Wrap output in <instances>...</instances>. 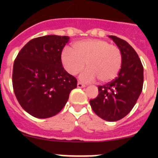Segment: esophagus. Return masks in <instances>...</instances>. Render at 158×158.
I'll return each mask as SVG.
<instances>
[{
  "instance_id": "34e87169",
  "label": "esophagus",
  "mask_w": 158,
  "mask_h": 158,
  "mask_svg": "<svg viewBox=\"0 0 158 158\" xmlns=\"http://www.w3.org/2000/svg\"><path fill=\"white\" fill-rule=\"evenodd\" d=\"M77 86H78V88H80V89H81V88H83L84 85L83 83H81V82H79V83H78V84H77Z\"/></svg>"
}]
</instances>
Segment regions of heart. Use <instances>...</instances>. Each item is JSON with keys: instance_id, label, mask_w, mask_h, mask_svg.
Returning <instances> with one entry per match:
<instances>
[{"instance_id": "1", "label": "heart", "mask_w": 158, "mask_h": 158, "mask_svg": "<svg viewBox=\"0 0 158 158\" xmlns=\"http://www.w3.org/2000/svg\"><path fill=\"white\" fill-rule=\"evenodd\" d=\"M90 43H80V46H90ZM101 60L93 68L92 76L98 79H109L115 74L117 69V60L115 53L108 46H102Z\"/></svg>"}]
</instances>
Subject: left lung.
<instances>
[{
  "instance_id": "left-lung-1",
  "label": "left lung",
  "mask_w": 158,
  "mask_h": 158,
  "mask_svg": "<svg viewBox=\"0 0 158 158\" xmlns=\"http://www.w3.org/2000/svg\"><path fill=\"white\" fill-rule=\"evenodd\" d=\"M68 36L48 35L32 39L15 60L14 93L19 103L34 117H52L64 108L77 80L64 69L63 48Z\"/></svg>"
}]
</instances>
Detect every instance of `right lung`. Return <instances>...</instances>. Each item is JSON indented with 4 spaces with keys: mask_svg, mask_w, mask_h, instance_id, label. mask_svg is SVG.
<instances>
[{
    "mask_svg": "<svg viewBox=\"0 0 158 158\" xmlns=\"http://www.w3.org/2000/svg\"><path fill=\"white\" fill-rule=\"evenodd\" d=\"M112 39L121 55V65L117 77L103 86L98 95L89 101L96 115L106 121H116L130 112L142 93L143 67L134 48L120 38Z\"/></svg>",
    "mask_w": 158,
    "mask_h": 158,
    "instance_id": "obj_1",
    "label": "right lung"
}]
</instances>
